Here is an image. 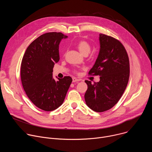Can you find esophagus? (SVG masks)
<instances>
[{
    "label": "esophagus",
    "instance_id": "obj_1",
    "mask_svg": "<svg viewBox=\"0 0 152 152\" xmlns=\"http://www.w3.org/2000/svg\"><path fill=\"white\" fill-rule=\"evenodd\" d=\"M80 81L79 79H77L76 77H73V82H79Z\"/></svg>",
    "mask_w": 152,
    "mask_h": 152
}]
</instances>
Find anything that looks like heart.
<instances>
[{
    "mask_svg": "<svg viewBox=\"0 0 152 152\" xmlns=\"http://www.w3.org/2000/svg\"><path fill=\"white\" fill-rule=\"evenodd\" d=\"M76 46L78 50H79V52L85 56L87 55L91 52V45L87 41L84 40V39L79 41L77 43ZM73 72L75 73H78V71L76 69L74 70Z\"/></svg>",
    "mask_w": 152,
    "mask_h": 152,
    "instance_id": "1",
    "label": "heart"
}]
</instances>
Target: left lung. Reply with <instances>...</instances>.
<instances>
[{
  "label": "left lung",
  "mask_w": 152,
  "mask_h": 152,
  "mask_svg": "<svg viewBox=\"0 0 152 152\" xmlns=\"http://www.w3.org/2000/svg\"><path fill=\"white\" fill-rule=\"evenodd\" d=\"M100 49L90 76H100L99 82L85 80L88 89L85 94L86 104L97 113L112 108L119 101L127 86L130 64L127 53L117 39L100 34Z\"/></svg>",
  "instance_id": "8db88e82"
}]
</instances>
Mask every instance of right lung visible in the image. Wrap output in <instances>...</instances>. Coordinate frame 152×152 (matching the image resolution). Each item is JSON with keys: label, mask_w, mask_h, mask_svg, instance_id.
<instances>
[{"label": "right lung", "mask_w": 152, "mask_h": 152, "mask_svg": "<svg viewBox=\"0 0 152 152\" xmlns=\"http://www.w3.org/2000/svg\"><path fill=\"white\" fill-rule=\"evenodd\" d=\"M67 36L48 32L33 41L26 49L21 64V80L31 101L39 109L53 111L63 103L72 82L70 76L56 81L53 68L59 60V45Z\"/></svg>", "instance_id": "add662e5"}]
</instances>
